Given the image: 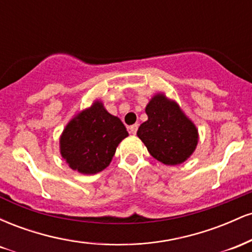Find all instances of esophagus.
Listing matches in <instances>:
<instances>
[{
	"label": "esophagus",
	"instance_id": "34e87169",
	"mask_svg": "<svg viewBox=\"0 0 252 252\" xmlns=\"http://www.w3.org/2000/svg\"><path fill=\"white\" fill-rule=\"evenodd\" d=\"M137 129H138V124H132V126H129L130 132H131L132 135H135L136 132H137Z\"/></svg>",
	"mask_w": 252,
	"mask_h": 252
}]
</instances>
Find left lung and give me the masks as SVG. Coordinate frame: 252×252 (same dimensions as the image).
<instances>
[{
    "label": "left lung",
    "instance_id": "obj_1",
    "mask_svg": "<svg viewBox=\"0 0 252 252\" xmlns=\"http://www.w3.org/2000/svg\"><path fill=\"white\" fill-rule=\"evenodd\" d=\"M148 120L137 136L153 158L168 166L180 164L193 154L198 144V129L174 100L158 94L146 106Z\"/></svg>",
    "mask_w": 252,
    "mask_h": 252
}]
</instances>
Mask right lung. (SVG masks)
Wrapping results in <instances>:
<instances>
[{
  "instance_id": "obj_1",
  "label": "right lung",
  "mask_w": 252,
  "mask_h": 252,
  "mask_svg": "<svg viewBox=\"0 0 252 252\" xmlns=\"http://www.w3.org/2000/svg\"><path fill=\"white\" fill-rule=\"evenodd\" d=\"M122 121L96 100L68 122L60 136V154L70 168L96 174L111 162L116 148L128 136Z\"/></svg>"
}]
</instances>
